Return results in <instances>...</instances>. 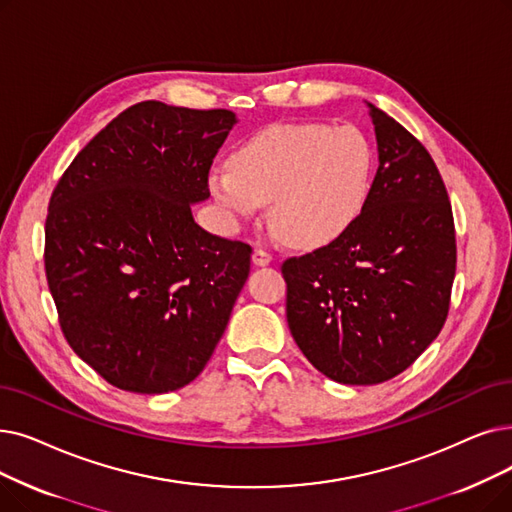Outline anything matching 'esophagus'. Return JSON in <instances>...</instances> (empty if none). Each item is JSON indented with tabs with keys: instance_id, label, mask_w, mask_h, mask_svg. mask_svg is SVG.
<instances>
[{
	"instance_id": "34e87169",
	"label": "esophagus",
	"mask_w": 512,
	"mask_h": 512,
	"mask_svg": "<svg viewBox=\"0 0 512 512\" xmlns=\"http://www.w3.org/2000/svg\"><path fill=\"white\" fill-rule=\"evenodd\" d=\"M272 261H274V257L268 251H263V249L253 251V263L259 265V268H263V265H270Z\"/></svg>"
}]
</instances>
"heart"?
I'll use <instances>...</instances> for the list:
<instances>
[{
    "instance_id": "heart-1",
    "label": "heart",
    "mask_w": 512,
    "mask_h": 512,
    "mask_svg": "<svg viewBox=\"0 0 512 512\" xmlns=\"http://www.w3.org/2000/svg\"><path fill=\"white\" fill-rule=\"evenodd\" d=\"M372 182L366 133L326 123L265 127L209 173V190L232 221L253 219L272 201L276 236L299 247L343 238L364 215Z\"/></svg>"
}]
</instances>
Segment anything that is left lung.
<instances>
[{
    "instance_id": "left-lung-1",
    "label": "left lung",
    "mask_w": 512,
    "mask_h": 512,
    "mask_svg": "<svg viewBox=\"0 0 512 512\" xmlns=\"http://www.w3.org/2000/svg\"><path fill=\"white\" fill-rule=\"evenodd\" d=\"M366 106L379 169L364 215L343 238L282 265L295 343L343 385L404 372L443 328L456 274L452 205L431 154Z\"/></svg>"
}]
</instances>
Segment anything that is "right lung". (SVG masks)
I'll use <instances>...</instances> for the list:
<instances>
[{"label": "right lung", "mask_w": 512, "mask_h": 512, "mask_svg": "<svg viewBox=\"0 0 512 512\" xmlns=\"http://www.w3.org/2000/svg\"><path fill=\"white\" fill-rule=\"evenodd\" d=\"M236 121L226 108L133 104L77 154L52 194L46 274L62 332L123 391L192 383L249 278V244L213 236L192 217Z\"/></svg>", "instance_id": "right-lung-1"}]
</instances>
